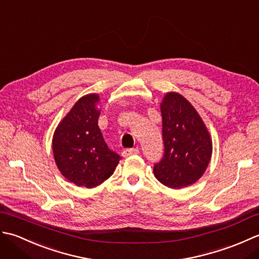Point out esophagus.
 Masks as SVG:
<instances>
[{
    "instance_id": "1",
    "label": "esophagus",
    "mask_w": 259,
    "mask_h": 259,
    "mask_svg": "<svg viewBox=\"0 0 259 259\" xmlns=\"http://www.w3.org/2000/svg\"><path fill=\"white\" fill-rule=\"evenodd\" d=\"M140 151L139 149H126L123 151V156L124 157H127L130 155H135V154H139Z\"/></svg>"
}]
</instances>
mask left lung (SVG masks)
<instances>
[{"instance_id":"1","label":"left lung","mask_w":259,"mask_h":259,"mask_svg":"<svg viewBox=\"0 0 259 259\" xmlns=\"http://www.w3.org/2000/svg\"><path fill=\"white\" fill-rule=\"evenodd\" d=\"M164 153L153 171L157 180L171 189L188 187L207 168L212 143L197 110L177 93H168L161 104Z\"/></svg>"}]
</instances>
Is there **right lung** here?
Here are the masks:
<instances>
[{"label": "right lung", "mask_w": 259, "mask_h": 259, "mask_svg": "<svg viewBox=\"0 0 259 259\" xmlns=\"http://www.w3.org/2000/svg\"><path fill=\"white\" fill-rule=\"evenodd\" d=\"M98 100L95 94L79 99L57 127L52 140L59 171L78 187L102 184L120 160L117 153L108 149L98 127Z\"/></svg>", "instance_id": "1"}]
</instances>
